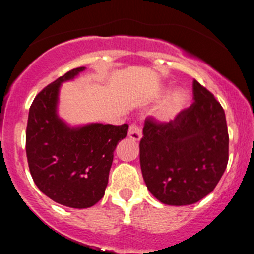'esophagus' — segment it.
Instances as JSON below:
<instances>
[{
    "instance_id": "obj_1",
    "label": "esophagus",
    "mask_w": 254,
    "mask_h": 254,
    "mask_svg": "<svg viewBox=\"0 0 254 254\" xmlns=\"http://www.w3.org/2000/svg\"><path fill=\"white\" fill-rule=\"evenodd\" d=\"M127 136H129V138L132 139V141H139V139L142 138V130L139 129L136 124L130 125Z\"/></svg>"
}]
</instances>
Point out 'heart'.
I'll return each mask as SVG.
<instances>
[{"mask_svg": "<svg viewBox=\"0 0 254 254\" xmlns=\"http://www.w3.org/2000/svg\"><path fill=\"white\" fill-rule=\"evenodd\" d=\"M190 95L182 87L173 88L160 100L155 110V118L159 123L170 124L179 117L188 106Z\"/></svg>", "mask_w": 254, "mask_h": 254, "instance_id": "obj_1", "label": "heart"}]
</instances>
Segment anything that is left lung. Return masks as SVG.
<instances>
[{
  "label": "left lung",
  "mask_w": 254,
  "mask_h": 254,
  "mask_svg": "<svg viewBox=\"0 0 254 254\" xmlns=\"http://www.w3.org/2000/svg\"><path fill=\"white\" fill-rule=\"evenodd\" d=\"M192 87L194 103L170 124L145 121L139 142L145 185L167 205H189L208 196L228 164L222 106L196 80Z\"/></svg>",
  "instance_id": "left-lung-1"
}]
</instances>
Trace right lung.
I'll return each instance as SVG.
<instances>
[{
    "instance_id": "add662e5",
    "label": "right lung",
    "mask_w": 254,
    "mask_h": 254,
    "mask_svg": "<svg viewBox=\"0 0 254 254\" xmlns=\"http://www.w3.org/2000/svg\"><path fill=\"white\" fill-rule=\"evenodd\" d=\"M84 66L58 77L31 105L26 154L31 176L40 191L58 204L84 209L105 194L113 151L129 125H70L58 113L61 87L75 80Z\"/></svg>"
}]
</instances>
